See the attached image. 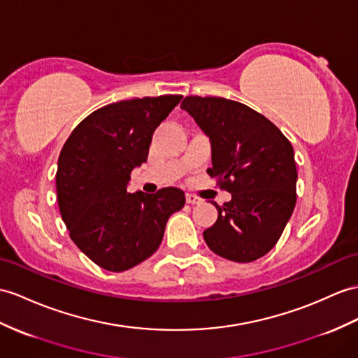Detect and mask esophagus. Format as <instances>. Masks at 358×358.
Returning a JSON list of instances; mask_svg holds the SVG:
<instances>
[{"label": "esophagus", "instance_id": "34e87169", "mask_svg": "<svg viewBox=\"0 0 358 358\" xmlns=\"http://www.w3.org/2000/svg\"><path fill=\"white\" fill-rule=\"evenodd\" d=\"M200 202H202V199H200L199 196H196V194H191V193H187V203L194 205V203H200Z\"/></svg>", "mask_w": 358, "mask_h": 358}]
</instances>
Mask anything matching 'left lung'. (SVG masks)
<instances>
[{"label":"left lung","mask_w":358,"mask_h":358,"mask_svg":"<svg viewBox=\"0 0 358 358\" xmlns=\"http://www.w3.org/2000/svg\"><path fill=\"white\" fill-rule=\"evenodd\" d=\"M211 139L206 173L232 194L203 232L214 254L250 263L272 249L296 203L294 152L272 121L238 101L188 95L180 103Z\"/></svg>","instance_id":"left-lung-1"}]
</instances>
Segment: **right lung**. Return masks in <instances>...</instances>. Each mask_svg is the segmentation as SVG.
<instances>
[{"label": "right lung", "instance_id": "add662e5", "mask_svg": "<svg viewBox=\"0 0 358 358\" xmlns=\"http://www.w3.org/2000/svg\"><path fill=\"white\" fill-rule=\"evenodd\" d=\"M180 100L171 94L110 103L77 124L60 150V215L76 246L109 272L152 257L169 217L185 205V193L174 187L127 193L130 171L147 161L155 129Z\"/></svg>", "mask_w": 358, "mask_h": 358}]
</instances>
